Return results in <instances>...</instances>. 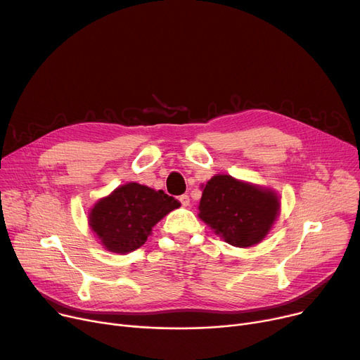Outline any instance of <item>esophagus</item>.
I'll list each match as a JSON object with an SVG mask.
<instances>
[{"instance_id":"1","label":"esophagus","mask_w":360,"mask_h":360,"mask_svg":"<svg viewBox=\"0 0 360 360\" xmlns=\"http://www.w3.org/2000/svg\"><path fill=\"white\" fill-rule=\"evenodd\" d=\"M179 201H181V204L184 205V207H188L190 205V197H188L186 194H184V195H179V198H178Z\"/></svg>"}]
</instances>
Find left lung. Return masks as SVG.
<instances>
[{
	"instance_id": "1",
	"label": "left lung",
	"mask_w": 360,
	"mask_h": 360,
	"mask_svg": "<svg viewBox=\"0 0 360 360\" xmlns=\"http://www.w3.org/2000/svg\"><path fill=\"white\" fill-rule=\"evenodd\" d=\"M200 219L238 248L259 243L270 232L280 210L277 194L269 188L216 175L202 185Z\"/></svg>"
}]
</instances>
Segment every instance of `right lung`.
I'll return each instance as SVG.
<instances>
[{
    "label": "right lung",
    "mask_w": 360,
    "mask_h": 360,
    "mask_svg": "<svg viewBox=\"0 0 360 360\" xmlns=\"http://www.w3.org/2000/svg\"><path fill=\"white\" fill-rule=\"evenodd\" d=\"M179 205L162 190L128 182L94 204L89 224L108 251L127 254L140 248L151 228Z\"/></svg>",
    "instance_id": "obj_1"
}]
</instances>
